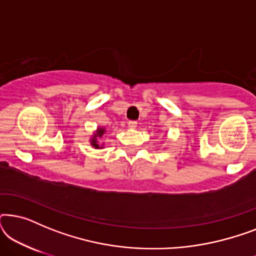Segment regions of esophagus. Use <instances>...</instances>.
Wrapping results in <instances>:
<instances>
[{
  "instance_id": "1",
  "label": "esophagus",
  "mask_w": 256,
  "mask_h": 256,
  "mask_svg": "<svg viewBox=\"0 0 256 256\" xmlns=\"http://www.w3.org/2000/svg\"><path fill=\"white\" fill-rule=\"evenodd\" d=\"M136 126H138V121H135V120L128 121V127H129V128L134 129V128H136Z\"/></svg>"
}]
</instances>
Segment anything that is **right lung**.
I'll return each instance as SVG.
<instances>
[{
  "label": "right lung",
  "mask_w": 256,
  "mask_h": 256,
  "mask_svg": "<svg viewBox=\"0 0 256 256\" xmlns=\"http://www.w3.org/2000/svg\"><path fill=\"white\" fill-rule=\"evenodd\" d=\"M104 129H99V130H98V132H96V135H94V138L92 140V146H94V148H99V144H98L96 143V136H99V138H101V136H102V134H104Z\"/></svg>",
  "instance_id": "right-lung-1"
}]
</instances>
